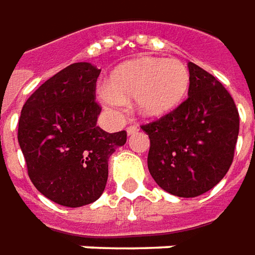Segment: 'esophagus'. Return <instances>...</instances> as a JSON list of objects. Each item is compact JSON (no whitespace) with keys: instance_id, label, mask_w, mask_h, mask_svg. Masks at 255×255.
<instances>
[{"instance_id":"34e87169","label":"esophagus","mask_w":255,"mask_h":255,"mask_svg":"<svg viewBox=\"0 0 255 255\" xmlns=\"http://www.w3.org/2000/svg\"><path fill=\"white\" fill-rule=\"evenodd\" d=\"M136 132H138V127H136V126H129V127L127 128L128 135H134Z\"/></svg>"}]
</instances>
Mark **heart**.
Segmentation results:
<instances>
[{
	"label": "heart",
	"instance_id": "heart-1",
	"mask_svg": "<svg viewBox=\"0 0 255 255\" xmlns=\"http://www.w3.org/2000/svg\"><path fill=\"white\" fill-rule=\"evenodd\" d=\"M190 75L178 59L135 57L116 67L100 92L101 103L120 110L123 103L135 99L136 111L146 119H162L186 100Z\"/></svg>",
	"mask_w": 255,
	"mask_h": 255
}]
</instances>
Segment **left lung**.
Listing matches in <instances>:
<instances>
[{"label": "left lung", "instance_id": "1", "mask_svg": "<svg viewBox=\"0 0 255 255\" xmlns=\"http://www.w3.org/2000/svg\"><path fill=\"white\" fill-rule=\"evenodd\" d=\"M188 69V99L169 116L142 126L151 144V176L179 198H196L223 179L240 127L239 111L223 84L192 62Z\"/></svg>", "mask_w": 255, "mask_h": 255}]
</instances>
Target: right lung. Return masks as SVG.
Masks as SVG:
<instances>
[{
    "label": "right lung",
    "instance_id": "add662e5",
    "mask_svg": "<svg viewBox=\"0 0 255 255\" xmlns=\"http://www.w3.org/2000/svg\"><path fill=\"white\" fill-rule=\"evenodd\" d=\"M100 69L87 62L65 67L23 104L18 142L35 188L57 205L80 207L106 189L109 158L127 132L97 127L100 106L96 82Z\"/></svg>",
    "mask_w": 255,
    "mask_h": 255
}]
</instances>
